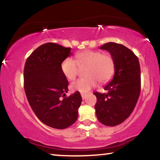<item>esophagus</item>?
<instances>
[{
	"label": "esophagus",
	"instance_id": "1",
	"mask_svg": "<svg viewBox=\"0 0 160 160\" xmlns=\"http://www.w3.org/2000/svg\"><path fill=\"white\" fill-rule=\"evenodd\" d=\"M81 95H82V99H83V100H84L85 98H86V96H87L86 94H84V93H82V94H81Z\"/></svg>",
	"mask_w": 160,
	"mask_h": 160
}]
</instances>
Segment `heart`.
<instances>
[{
    "instance_id": "1",
    "label": "heart",
    "mask_w": 160,
    "mask_h": 160,
    "mask_svg": "<svg viewBox=\"0 0 160 160\" xmlns=\"http://www.w3.org/2000/svg\"><path fill=\"white\" fill-rule=\"evenodd\" d=\"M85 77L73 82L71 85L74 91L86 93L97 84L108 82L113 77L115 71L114 60L109 54L95 50H84L78 52L75 60L67 58L61 64V71L68 80H74L79 69L84 68Z\"/></svg>"
}]
</instances>
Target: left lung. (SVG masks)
I'll return each mask as SVG.
<instances>
[{"label": "left lung", "mask_w": 160, "mask_h": 160, "mask_svg": "<svg viewBox=\"0 0 160 160\" xmlns=\"http://www.w3.org/2000/svg\"><path fill=\"white\" fill-rule=\"evenodd\" d=\"M114 60L115 74L104 87L107 93L94 92L97 98L96 116L106 126H116L130 117L141 93V68L133 52L119 43L108 42L100 47Z\"/></svg>", "instance_id": "8db88e82"}]
</instances>
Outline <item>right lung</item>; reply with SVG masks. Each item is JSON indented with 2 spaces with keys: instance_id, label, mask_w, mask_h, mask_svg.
<instances>
[{
  "instance_id": "right-lung-1",
  "label": "right lung",
  "mask_w": 160,
  "mask_h": 160,
  "mask_svg": "<svg viewBox=\"0 0 160 160\" xmlns=\"http://www.w3.org/2000/svg\"><path fill=\"white\" fill-rule=\"evenodd\" d=\"M71 49L58 43H44L32 52L24 68V89L35 114L46 125L60 130L77 120L82 100L78 91L65 96L68 82L61 64L71 54Z\"/></svg>"
}]
</instances>
